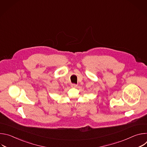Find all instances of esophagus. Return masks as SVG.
Instances as JSON below:
<instances>
[{
	"mask_svg": "<svg viewBox=\"0 0 147 147\" xmlns=\"http://www.w3.org/2000/svg\"><path fill=\"white\" fill-rule=\"evenodd\" d=\"M77 86V84H71V87H76Z\"/></svg>",
	"mask_w": 147,
	"mask_h": 147,
	"instance_id": "obj_1",
	"label": "esophagus"
}]
</instances>
